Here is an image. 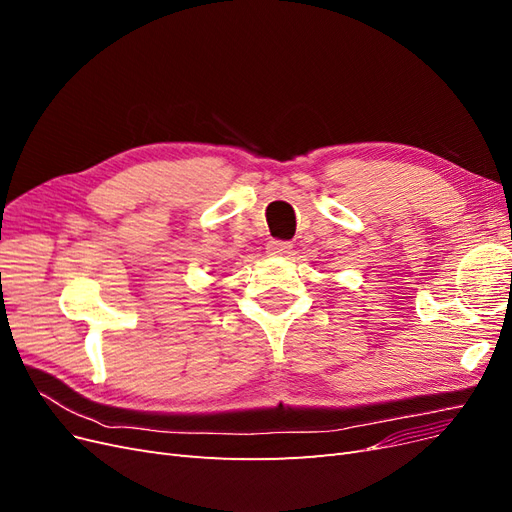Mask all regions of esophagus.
I'll return each instance as SVG.
<instances>
[{"label": "esophagus", "mask_w": 512, "mask_h": 512, "mask_svg": "<svg viewBox=\"0 0 512 512\" xmlns=\"http://www.w3.org/2000/svg\"><path fill=\"white\" fill-rule=\"evenodd\" d=\"M267 254L275 256V258H286L288 254H292V243H288V241H269L267 243Z\"/></svg>", "instance_id": "esophagus-1"}]
</instances>
